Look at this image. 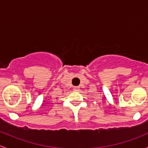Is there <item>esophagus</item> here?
<instances>
[{
    "label": "esophagus",
    "instance_id": "esophagus-1",
    "mask_svg": "<svg viewBox=\"0 0 148 148\" xmlns=\"http://www.w3.org/2000/svg\"><path fill=\"white\" fill-rule=\"evenodd\" d=\"M79 89V86H74V90L78 91Z\"/></svg>",
    "mask_w": 148,
    "mask_h": 148
}]
</instances>
